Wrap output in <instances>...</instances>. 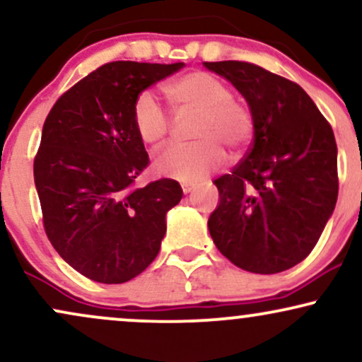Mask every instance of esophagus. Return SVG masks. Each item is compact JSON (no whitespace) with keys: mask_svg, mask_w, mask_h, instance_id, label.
Returning <instances> with one entry per match:
<instances>
[{"mask_svg":"<svg viewBox=\"0 0 362 362\" xmlns=\"http://www.w3.org/2000/svg\"><path fill=\"white\" fill-rule=\"evenodd\" d=\"M194 189H195V185H194V184H182V190H184V194L192 192Z\"/></svg>","mask_w":362,"mask_h":362,"instance_id":"obj_1","label":"esophagus"}]
</instances>
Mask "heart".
<instances>
[{"mask_svg":"<svg viewBox=\"0 0 362 362\" xmlns=\"http://www.w3.org/2000/svg\"><path fill=\"white\" fill-rule=\"evenodd\" d=\"M163 93L173 110L199 112L192 131L197 141L173 144L160 153L155 160L156 172L180 182L202 180L224 163L223 146L238 153L250 144L255 132L253 112L216 74L185 73L168 81ZM132 126L144 144L158 148L167 141L172 124L155 97L143 91L132 103Z\"/></svg>","mask_w":362,"mask_h":362,"instance_id":"obj_1","label":"heart"}]
</instances>
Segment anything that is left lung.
<instances>
[{"label": "left lung", "mask_w": 362, "mask_h": 362, "mask_svg": "<svg viewBox=\"0 0 362 362\" xmlns=\"http://www.w3.org/2000/svg\"><path fill=\"white\" fill-rule=\"evenodd\" d=\"M243 95L255 119L252 146L216 178L207 226L236 267L277 274L310 255L339 194L334 131L298 83L243 61L204 62Z\"/></svg>", "instance_id": "obj_1"}]
</instances>
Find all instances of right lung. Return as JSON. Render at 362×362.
Segmentation results:
<instances>
[{"instance_id": "right-lung-1", "label": "right lung", "mask_w": 362, "mask_h": 362, "mask_svg": "<svg viewBox=\"0 0 362 362\" xmlns=\"http://www.w3.org/2000/svg\"><path fill=\"white\" fill-rule=\"evenodd\" d=\"M184 68L114 61L61 95L42 127L34 178L49 242L91 281L122 284L156 259L165 216L182 199L172 178L136 189L149 165L132 126V103Z\"/></svg>"}]
</instances>
